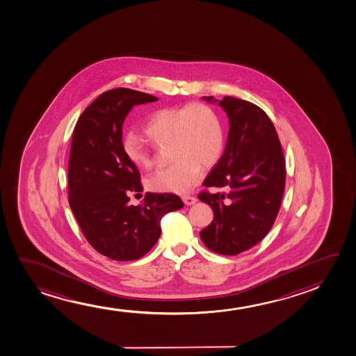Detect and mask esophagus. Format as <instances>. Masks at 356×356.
I'll list each match as a JSON object with an SVG mask.
<instances>
[{"label":"esophagus","instance_id":"1","mask_svg":"<svg viewBox=\"0 0 356 356\" xmlns=\"http://www.w3.org/2000/svg\"><path fill=\"white\" fill-rule=\"evenodd\" d=\"M181 199H183V202L188 206L194 205L196 201H197L196 200V197H194V196H183Z\"/></svg>","mask_w":356,"mask_h":356}]
</instances>
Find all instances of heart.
Wrapping results in <instances>:
<instances>
[{
	"label": "heart",
	"mask_w": 356,
	"mask_h": 356,
	"mask_svg": "<svg viewBox=\"0 0 356 356\" xmlns=\"http://www.w3.org/2000/svg\"><path fill=\"white\" fill-rule=\"evenodd\" d=\"M143 131L155 145H170L168 155L173 162L147 178V188L154 191H191L200 179L201 165H215L225 147V129L220 117L202 104L156 111L146 120ZM123 152L138 168L152 165L150 151L138 136H125Z\"/></svg>",
	"instance_id": "obj_1"
}]
</instances>
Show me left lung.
Here are the masks:
<instances>
[{
	"label": "left lung",
	"mask_w": 356,
	"mask_h": 356,
	"mask_svg": "<svg viewBox=\"0 0 356 356\" xmlns=\"http://www.w3.org/2000/svg\"><path fill=\"white\" fill-rule=\"evenodd\" d=\"M202 99L223 108L229 131L225 154L204 181L225 193L199 195L213 210L200 238L217 254L236 255L262 241L275 223L286 184L284 156L275 125L259 106L231 96Z\"/></svg>",
	"instance_id": "obj_1"
}]
</instances>
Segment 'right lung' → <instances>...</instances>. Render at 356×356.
<instances>
[{"label":"right lung","mask_w":356,"mask_h":356,"mask_svg":"<svg viewBox=\"0 0 356 356\" xmlns=\"http://www.w3.org/2000/svg\"><path fill=\"white\" fill-rule=\"evenodd\" d=\"M159 99L118 88L101 94L75 124L68 195L72 212L90 245L111 260L145 255L161 236V220L184 204L175 194L146 193L140 205L129 191H143L140 173L123 152L122 131L134 106Z\"/></svg>","instance_id":"1"}]
</instances>
